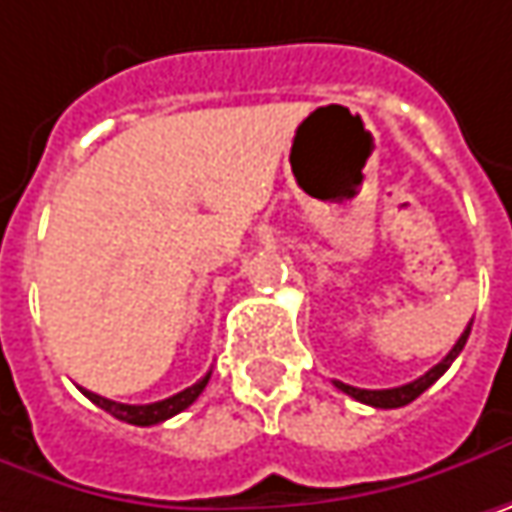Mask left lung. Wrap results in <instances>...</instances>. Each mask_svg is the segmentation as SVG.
I'll use <instances>...</instances> for the list:
<instances>
[{
  "label": "left lung",
  "instance_id": "8db88e82",
  "mask_svg": "<svg viewBox=\"0 0 512 512\" xmlns=\"http://www.w3.org/2000/svg\"><path fill=\"white\" fill-rule=\"evenodd\" d=\"M469 330H472V321L466 324V330L461 333V339L455 342V347L437 362L432 371H426V374L420 376V379H414V382H408V385H400V388H382V391H368V388H353V385H345V382H339V379H333V385L339 388V391H345L347 397H353V400H359V403H365V406H374V408H400L408 406L411 400H417L426 388H432L440 376L449 371V365L458 359V353L464 350L466 339H469Z\"/></svg>",
  "mask_w": 512,
  "mask_h": 512
}]
</instances>
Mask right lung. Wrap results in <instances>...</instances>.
I'll return each instance as SVG.
<instances>
[{
	"mask_svg": "<svg viewBox=\"0 0 512 512\" xmlns=\"http://www.w3.org/2000/svg\"><path fill=\"white\" fill-rule=\"evenodd\" d=\"M208 379H211V374L202 376V379L194 382L191 388H185V391H179V394H173V397H167V400H159V403H147V406H127V403L106 400V397H101V394H92V391H86V388H80V391H83L95 406H101L104 411H109L112 417L124 420V423H133V426H156V423H165V420H170L173 414L185 411L188 406H194L196 397L205 391Z\"/></svg>",
	"mask_w": 512,
	"mask_h": 512,
	"instance_id": "1",
	"label": "right lung"
}]
</instances>
